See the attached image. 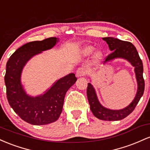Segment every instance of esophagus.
<instances>
[{
  "mask_svg": "<svg viewBox=\"0 0 150 150\" xmlns=\"http://www.w3.org/2000/svg\"><path fill=\"white\" fill-rule=\"evenodd\" d=\"M86 73H87V69L84 67H79V68H78V69L76 70V74L77 77H81L83 76L86 74Z\"/></svg>",
  "mask_w": 150,
  "mask_h": 150,
  "instance_id": "obj_1",
  "label": "esophagus"
}]
</instances>
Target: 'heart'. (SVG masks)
Masks as SVG:
<instances>
[{
    "label": "heart",
    "mask_w": 150,
    "mask_h": 150,
    "mask_svg": "<svg viewBox=\"0 0 150 150\" xmlns=\"http://www.w3.org/2000/svg\"><path fill=\"white\" fill-rule=\"evenodd\" d=\"M93 50H94V49H93V47H87L84 48L83 53L85 54H91L92 52H93Z\"/></svg>",
    "instance_id": "1"
}]
</instances>
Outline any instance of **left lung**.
<instances>
[{
    "label": "left lung",
    "instance_id": "8db88e82",
    "mask_svg": "<svg viewBox=\"0 0 150 150\" xmlns=\"http://www.w3.org/2000/svg\"><path fill=\"white\" fill-rule=\"evenodd\" d=\"M103 40L108 45L110 51H112L105 58L104 64L116 58H122L127 60L134 67L137 81V91L132 102L128 106L121 110H110L102 106L98 100L95 89L90 83H88L87 87V97L91 110L97 118L109 121L120 120L125 118L133 111L144 93V81L143 79L142 62L135 47L129 42L122 41L114 38H103Z\"/></svg>",
    "mask_w": 150,
    "mask_h": 150
}]
</instances>
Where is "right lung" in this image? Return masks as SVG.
<instances>
[{
	"mask_svg": "<svg viewBox=\"0 0 150 150\" xmlns=\"http://www.w3.org/2000/svg\"><path fill=\"white\" fill-rule=\"evenodd\" d=\"M58 38L30 42L11 55L6 64L5 83L7 98L12 108L22 120L32 125H47L55 122L61 115L67 91L76 81L71 73L59 79L42 95L32 97L25 93L21 82L22 70L30 59L52 48Z\"/></svg>",
	"mask_w": 150,
	"mask_h": 150,
	"instance_id": "right-lung-1",
	"label": "right lung"
}]
</instances>
